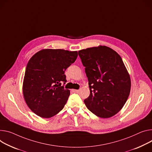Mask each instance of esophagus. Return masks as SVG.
Segmentation results:
<instances>
[{
    "label": "esophagus",
    "mask_w": 152,
    "mask_h": 152,
    "mask_svg": "<svg viewBox=\"0 0 152 152\" xmlns=\"http://www.w3.org/2000/svg\"><path fill=\"white\" fill-rule=\"evenodd\" d=\"M72 91H73V92H74V93H78V92L79 91L78 90H73Z\"/></svg>",
    "instance_id": "esophagus-1"
}]
</instances>
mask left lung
<instances>
[{
	"instance_id": "8db88e82",
	"label": "left lung",
	"mask_w": 152,
	"mask_h": 152,
	"mask_svg": "<svg viewBox=\"0 0 152 152\" xmlns=\"http://www.w3.org/2000/svg\"><path fill=\"white\" fill-rule=\"evenodd\" d=\"M85 66L90 96L84 100L87 108L102 118L118 113L130 92V75L122 58L113 50L99 46L78 51Z\"/></svg>"
}]
</instances>
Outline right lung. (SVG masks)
Segmentation results:
<instances>
[{
    "label": "right lung",
    "instance_id": "1",
    "mask_svg": "<svg viewBox=\"0 0 152 152\" xmlns=\"http://www.w3.org/2000/svg\"><path fill=\"white\" fill-rule=\"evenodd\" d=\"M77 57V51L61 49L42 50L31 57L26 67L23 94L33 112L49 118L63 109L70 94L62 86L66 82L64 73Z\"/></svg>",
    "mask_w": 152,
    "mask_h": 152
}]
</instances>
